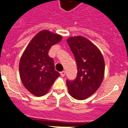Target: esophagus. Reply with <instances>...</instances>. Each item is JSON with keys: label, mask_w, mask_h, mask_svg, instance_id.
Masks as SVG:
<instances>
[{"label": "esophagus", "mask_w": 128, "mask_h": 128, "mask_svg": "<svg viewBox=\"0 0 128 128\" xmlns=\"http://www.w3.org/2000/svg\"><path fill=\"white\" fill-rule=\"evenodd\" d=\"M60 74H61V75L62 76H64L65 75V70H63V71H61V72H60Z\"/></svg>", "instance_id": "1"}]
</instances>
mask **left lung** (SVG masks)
<instances>
[{
  "label": "left lung",
  "instance_id": "8db88e82",
  "mask_svg": "<svg viewBox=\"0 0 128 128\" xmlns=\"http://www.w3.org/2000/svg\"><path fill=\"white\" fill-rule=\"evenodd\" d=\"M67 42L76 60L77 76L67 80L70 95L76 100H84L100 87L104 75V60L94 44L82 36L70 37Z\"/></svg>",
  "mask_w": 128,
  "mask_h": 128
}]
</instances>
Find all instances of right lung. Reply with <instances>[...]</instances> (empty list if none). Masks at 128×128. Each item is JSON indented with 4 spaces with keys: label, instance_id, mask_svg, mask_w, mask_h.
Segmentation results:
<instances>
[{
    "label": "right lung",
    "instance_id": "add662e5",
    "mask_svg": "<svg viewBox=\"0 0 128 128\" xmlns=\"http://www.w3.org/2000/svg\"><path fill=\"white\" fill-rule=\"evenodd\" d=\"M61 39V36L48 30L40 32L30 41L20 58V78L26 88L34 96L46 94L60 75L55 70L54 59L48 56V52Z\"/></svg>",
    "mask_w": 128,
    "mask_h": 128
}]
</instances>
